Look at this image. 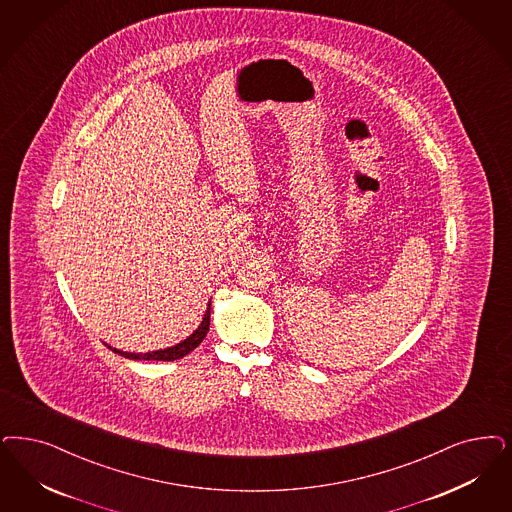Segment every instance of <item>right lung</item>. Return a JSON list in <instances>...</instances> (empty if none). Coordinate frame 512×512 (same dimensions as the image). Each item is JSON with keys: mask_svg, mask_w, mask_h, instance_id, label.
<instances>
[{"mask_svg": "<svg viewBox=\"0 0 512 512\" xmlns=\"http://www.w3.org/2000/svg\"><path fill=\"white\" fill-rule=\"evenodd\" d=\"M210 310H212V302H208L206 314H204V318L200 321V325H198V329L194 331L193 335L187 336L183 342H179V344L172 346V348H164V350L147 353L121 352V350H115V348H111V346H107V348H111L113 352L123 355L126 359H147V361H149V359H155V361H174V359H181V357H185L187 353L193 352L194 348L204 340V336L208 335V331H210Z\"/></svg>", "mask_w": 512, "mask_h": 512, "instance_id": "right-lung-1", "label": "right lung"}]
</instances>
